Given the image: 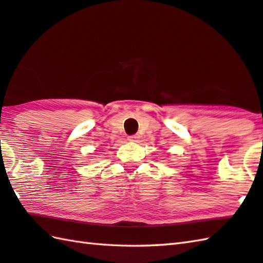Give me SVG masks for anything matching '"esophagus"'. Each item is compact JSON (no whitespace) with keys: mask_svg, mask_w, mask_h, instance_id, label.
Masks as SVG:
<instances>
[{"mask_svg":"<svg viewBox=\"0 0 263 263\" xmlns=\"http://www.w3.org/2000/svg\"><path fill=\"white\" fill-rule=\"evenodd\" d=\"M139 136H138V135H135V136H130V137H128L127 138V140L128 141H132V142H138V141H139Z\"/></svg>","mask_w":263,"mask_h":263,"instance_id":"34e87169","label":"esophagus"}]
</instances>
